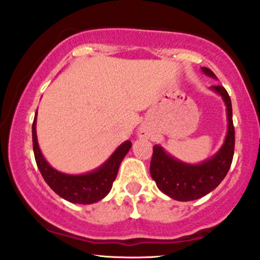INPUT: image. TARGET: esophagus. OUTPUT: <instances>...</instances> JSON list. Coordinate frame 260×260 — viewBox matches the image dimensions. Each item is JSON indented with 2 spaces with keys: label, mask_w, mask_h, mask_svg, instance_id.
Wrapping results in <instances>:
<instances>
[{
  "label": "esophagus",
  "mask_w": 260,
  "mask_h": 260,
  "mask_svg": "<svg viewBox=\"0 0 260 260\" xmlns=\"http://www.w3.org/2000/svg\"><path fill=\"white\" fill-rule=\"evenodd\" d=\"M138 134H139L140 138H146L150 136V132H148V129L146 127H140L139 131H138Z\"/></svg>",
  "instance_id": "34e87169"
}]
</instances>
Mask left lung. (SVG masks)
<instances>
[{
  "mask_svg": "<svg viewBox=\"0 0 260 260\" xmlns=\"http://www.w3.org/2000/svg\"><path fill=\"white\" fill-rule=\"evenodd\" d=\"M202 71L210 77L216 78L210 69L202 68ZM212 89L223 99L228 119L226 139L214 157L201 164L190 165L172 158L161 146H153L150 165L151 177L160 191L174 200L192 201L213 191L226 177L233 160L235 134L231 98L223 86L213 85Z\"/></svg>",
  "mask_w": 260,
  "mask_h": 260,
  "instance_id": "left-lung-1",
  "label": "left lung"
}]
</instances>
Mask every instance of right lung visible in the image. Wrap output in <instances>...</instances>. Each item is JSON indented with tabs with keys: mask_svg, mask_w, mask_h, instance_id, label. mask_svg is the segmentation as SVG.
Here are the masks:
<instances>
[{
	"mask_svg": "<svg viewBox=\"0 0 260 260\" xmlns=\"http://www.w3.org/2000/svg\"><path fill=\"white\" fill-rule=\"evenodd\" d=\"M37 113L32 124L33 151L36 161L41 176L45 182L53 191L63 197L64 200L79 205H91L102 200L112 189L113 182L115 181L120 164L132 147L129 140L124 141L116 148L110 158L98 170L84 175H67L63 172L54 170L48 162L45 160L38 145L36 124Z\"/></svg>",
	"mask_w": 260,
	"mask_h": 260,
	"instance_id": "obj_1",
	"label": "right lung"
}]
</instances>
